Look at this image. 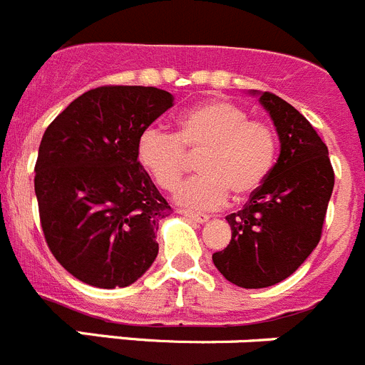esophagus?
Masks as SVG:
<instances>
[{
    "label": "esophagus",
    "mask_w": 365,
    "mask_h": 365,
    "mask_svg": "<svg viewBox=\"0 0 365 365\" xmlns=\"http://www.w3.org/2000/svg\"><path fill=\"white\" fill-rule=\"evenodd\" d=\"M180 215H185L186 219L193 220V222L197 224H202L206 222V220L210 219V215H206V213H197V212H188V210H179Z\"/></svg>",
    "instance_id": "1"
}]
</instances>
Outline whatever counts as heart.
<instances>
[{"instance_id":"heart-1","label":"heart","mask_w":365,"mask_h":365,"mask_svg":"<svg viewBox=\"0 0 365 365\" xmlns=\"http://www.w3.org/2000/svg\"><path fill=\"white\" fill-rule=\"evenodd\" d=\"M200 155V173L175 193L180 205L215 210L232 193L244 199L260 188L277 155L275 130L248 119V112L224 99L200 103L177 121V132L148 128L137 143V159L163 190H175L192 157Z\"/></svg>"}]
</instances>
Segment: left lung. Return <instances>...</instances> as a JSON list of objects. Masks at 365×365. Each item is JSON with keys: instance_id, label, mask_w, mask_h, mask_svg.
<instances>
[{"instance_id": "left-lung-1", "label": "left lung", "mask_w": 365, "mask_h": 365, "mask_svg": "<svg viewBox=\"0 0 365 365\" xmlns=\"http://www.w3.org/2000/svg\"><path fill=\"white\" fill-rule=\"evenodd\" d=\"M259 101L279 133L280 155L244 208L226 217L232 240L212 257L226 280L246 289L282 282L312 255L335 186L312 123L275 93L262 92Z\"/></svg>"}]
</instances>
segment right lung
<instances>
[{
    "mask_svg": "<svg viewBox=\"0 0 365 365\" xmlns=\"http://www.w3.org/2000/svg\"><path fill=\"white\" fill-rule=\"evenodd\" d=\"M173 106L155 86H99L73 99L45 130L34 190L50 252L96 287H125L159 253V220L172 208L137 159L141 133Z\"/></svg>",
    "mask_w": 365,
    "mask_h": 365,
    "instance_id": "right-lung-1",
    "label": "right lung"
}]
</instances>
